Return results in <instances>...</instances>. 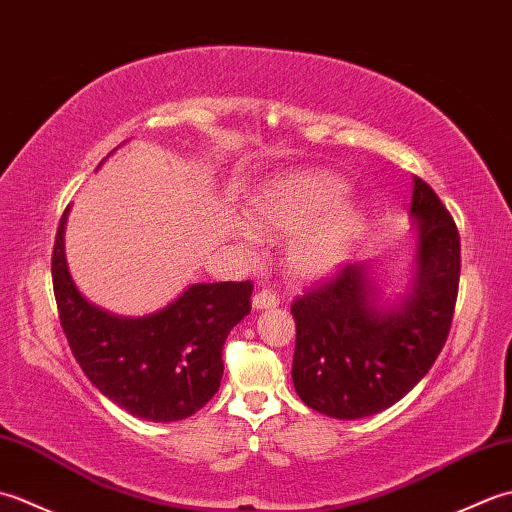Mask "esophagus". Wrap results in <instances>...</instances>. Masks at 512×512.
Segmentation results:
<instances>
[{
    "mask_svg": "<svg viewBox=\"0 0 512 512\" xmlns=\"http://www.w3.org/2000/svg\"><path fill=\"white\" fill-rule=\"evenodd\" d=\"M279 306V297L270 290H259L253 295V308L255 310H270Z\"/></svg>",
    "mask_w": 512,
    "mask_h": 512,
    "instance_id": "obj_1",
    "label": "esophagus"
}]
</instances>
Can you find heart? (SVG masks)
I'll list each match as a JSON object with an SVG mask.
<instances>
[{"instance_id":"1","label":"heart","mask_w":512,"mask_h":512,"mask_svg":"<svg viewBox=\"0 0 512 512\" xmlns=\"http://www.w3.org/2000/svg\"><path fill=\"white\" fill-rule=\"evenodd\" d=\"M345 195L347 184L334 173H281L255 193L250 213L259 224L281 235L306 227L288 246V264L295 275L317 279L334 273L345 262L365 228V211L358 204L343 202ZM239 231L250 242L257 239L250 224H242Z\"/></svg>"}]
</instances>
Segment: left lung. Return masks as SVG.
<instances>
[{
  "instance_id": "8db88e82",
  "label": "left lung",
  "mask_w": 512,
  "mask_h": 512,
  "mask_svg": "<svg viewBox=\"0 0 512 512\" xmlns=\"http://www.w3.org/2000/svg\"><path fill=\"white\" fill-rule=\"evenodd\" d=\"M409 213L416 255L405 295L383 299L372 268L356 262L292 303V383L310 409L330 418H367L396 405L449 336L460 284L458 226L420 178H413Z\"/></svg>"
}]
</instances>
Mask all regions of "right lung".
Listing matches in <instances>:
<instances>
[{
    "instance_id": "add662e5",
    "label": "right lung",
    "mask_w": 512,
    "mask_h": 512,
    "mask_svg": "<svg viewBox=\"0 0 512 512\" xmlns=\"http://www.w3.org/2000/svg\"><path fill=\"white\" fill-rule=\"evenodd\" d=\"M63 211L52 250V286L76 363L103 396L136 418L176 422L220 389L222 347L250 312V281L191 284L145 317H118L85 299L65 259Z\"/></svg>"
}]
</instances>
